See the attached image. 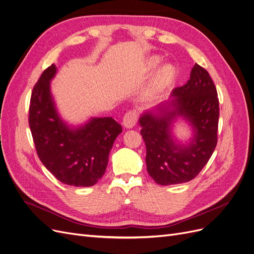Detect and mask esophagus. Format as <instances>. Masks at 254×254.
<instances>
[{"label":"esophagus","mask_w":254,"mask_h":254,"mask_svg":"<svg viewBox=\"0 0 254 254\" xmlns=\"http://www.w3.org/2000/svg\"><path fill=\"white\" fill-rule=\"evenodd\" d=\"M138 120V115L135 111H129L124 116V120H122V125L126 128H133Z\"/></svg>","instance_id":"1"}]
</instances>
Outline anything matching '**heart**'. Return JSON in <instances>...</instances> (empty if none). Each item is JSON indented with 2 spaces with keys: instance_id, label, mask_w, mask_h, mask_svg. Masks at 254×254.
Listing matches in <instances>:
<instances>
[{
  "instance_id": "obj_1",
  "label": "heart",
  "mask_w": 254,
  "mask_h": 254,
  "mask_svg": "<svg viewBox=\"0 0 254 254\" xmlns=\"http://www.w3.org/2000/svg\"><path fill=\"white\" fill-rule=\"evenodd\" d=\"M161 61L162 59L160 56L158 55L151 56V58H148L146 60V63H145L146 69L148 71L155 70L158 65L160 64ZM178 75H179V71H178L176 65L172 64L162 65V67L156 72L155 76L152 80L151 87H149V91H148L149 97L153 99L161 97L168 89H171L174 86V83L178 78Z\"/></svg>"
}]
</instances>
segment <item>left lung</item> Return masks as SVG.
<instances>
[{
    "instance_id": "1",
    "label": "left lung",
    "mask_w": 254,
    "mask_h": 254,
    "mask_svg": "<svg viewBox=\"0 0 254 254\" xmlns=\"http://www.w3.org/2000/svg\"><path fill=\"white\" fill-rule=\"evenodd\" d=\"M219 111L218 93L210 75L195 64L190 78L176 88L170 99L140 115L146 170L157 184L185 183L199 175L218 142ZM179 119L192 128V137L185 144L173 134Z\"/></svg>"
}]
</instances>
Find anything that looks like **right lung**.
Instances as JSON below:
<instances>
[{
  "label": "right lung",
  "instance_id": "1",
  "mask_svg": "<svg viewBox=\"0 0 254 254\" xmlns=\"http://www.w3.org/2000/svg\"><path fill=\"white\" fill-rule=\"evenodd\" d=\"M58 69L52 64L32 90L29 127L44 166L64 184L88 187L105 175L109 154L121 126L112 117H91L71 126L60 115L51 93Z\"/></svg>",
  "mask_w": 254,
  "mask_h": 254
}]
</instances>
